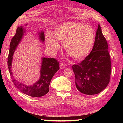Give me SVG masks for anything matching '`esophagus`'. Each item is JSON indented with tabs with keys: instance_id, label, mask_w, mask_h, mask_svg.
Returning a JSON list of instances; mask_svg holds the SVG:
<instances>
[{
	"instance_id": "1",
	"label": "esophagus",
	"mask_w": 123,
	"mask_h": 123,
	"mask_svg": "<svg viewBox=\"0 0 123 123\" xmlns=\"http://www.w3.org/2000/svg\"><path fill=\"white\" fill-rule=\"evenodd\" d=\"M66 67V65L65 64H64V63H62V64H61L60 65V68L61 69H64Z\"/></svg>"
}]
</instances>
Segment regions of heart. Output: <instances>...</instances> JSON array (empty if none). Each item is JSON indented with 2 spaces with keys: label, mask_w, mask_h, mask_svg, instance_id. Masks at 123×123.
I'll return each mask as SVG.
<instances>
[{
  "label": "heart",
  "mask_w": 123,
  "mask_h": 123,
  "mask_svg": "<svg viewBox=\"0 0 123 123\" xmlns=\"http://www.w3.org/2000/svg\"><path fill=\"white\" fill-rule=\"evenodd\" d=\"M58 40L64 42L66 51L75 58L87 55L94 40V32L91 26L82 23L69 22L55 28L54 35L48 31L46 35L47 46L53 51L59 47Z\"/></svg>",
  "instance_id": "1"
}]
</instances>
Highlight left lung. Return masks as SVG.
<instances>
[{
	"label": "left lung",
	"mask_w": 123,
	"mask_h": 123,
	"mask_svg": "<svg viewBox=\"0 0 123 123\" xmlns=\"http://www.w3.org/2000/svg\"><path fill=\"white\" fill-rule=\"evenodd\" d=\"M108 49L107 40L98 24L90 53L81 62L72 66L76 87L82 93L98 94L108 85L111 64Z\"/></svg>",
	"instance_id": "obj_1"
}]
</instances>
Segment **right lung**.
Wrapping results in <instances>:
<instances>
[{"label": "right lung", "instance_id": "add662e5", "mask_svg": "<svg viewBox=\"0 0 123 123\" xmlns=\"http://www.w3.org/2000/svg\"><path fill=\"white\" fill-rule=\"evenodd\" d=\"M26 24L25 25H27ZM25 29L23 26L18 27L17 29L15 35L12 38L10 43L9 54L8 59V65L10 74L12 77V81L18 90L22 93L34 98L42 97L47 94L49 91V85L51 79L59 69L58 62L55 58L42 57V65H41L39 79L35 83L32 85L28 86L23 83H20L13 77L12 71V64L13 58V54L18 44L23 38L25 33ZM39 39L41 42L44 41V34L43 31L38 33Z\"/></svg>", "mask_w": 123, "mask_h": 123}]
</instances>
